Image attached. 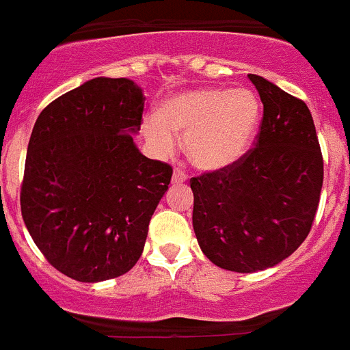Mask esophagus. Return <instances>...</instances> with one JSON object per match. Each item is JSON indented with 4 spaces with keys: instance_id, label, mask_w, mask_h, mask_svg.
Instances as JSON below:
<instances>
[{
    "instance_id": "1",
    "label": "esophagus",
    "mask_w": 350,
    "mask_h": 350,
    "mask_svg": "<svg viewBox=\"0 0 350 350\" xmlns=\"http://www.w3.org/2000/svg\"><path fill=\"white\" fill-rule=\"evenodd\" d=\"M185 180H187V175H185L182 170H175V172H173V177H172L173 184H184Z\"/></svg>"
}]
</instances>
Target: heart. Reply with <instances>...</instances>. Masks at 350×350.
<instances>
[{
    "instance_id": "b5f03b06",
    "label": "heart",
    "mask_w": 350,
    "mask_h": 350,
    "mask_svg": "<svg viewBox=\"0 0 350 350\" xmlns=\"http://www.w3.org/2000/svg\"><path fill=\"white\" fill-rule=\"evenodd\" d=\"M261 119L259 98L249 89H196L166 101L142 122V133L157 156H168L177 135L196 168L213 172L234 165L249 150Z\"/></svg>"
}]
</instances>
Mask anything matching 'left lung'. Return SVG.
Returning a JSON list of instances; mask_svg holds the SVG:
<instances>
[{"label": "left lung", "instance_id": "left-lung-1", "mask_svg": "<svg viewBox=\"0 0 350 350\" xmlns=\"http://www.w3.org/2000/svg\"><path fill=\"white\" fill-rule=\"evenodd\" d=\"M256 147L234 165L191 178L193 228L203 254L238 273L289 258L310 233L323 189V154L308 107L259 75Z\"/></svg>", "mask_w": 350, "mask_h": 350}]
</instances>
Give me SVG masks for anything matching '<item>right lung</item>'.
Here are the masks:
<instances>
[{"label":"right lung","instance_id":"add662e5","mask_svg":"<svg viewBox=\"0 0 350 350\" xmlns=\"http://www.w3.org/2000/svg\"><path fill=\"white\" fill-rule=\"evenodd\" d=\"M144 92L129 79H98L42 110L27 145L23 219L55 270L101 282L131 270L172 166L148 159L140 131Z\"/></svg>","mask_w":350,"mask_h":350}]
</instances>
